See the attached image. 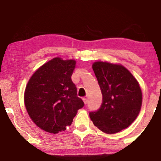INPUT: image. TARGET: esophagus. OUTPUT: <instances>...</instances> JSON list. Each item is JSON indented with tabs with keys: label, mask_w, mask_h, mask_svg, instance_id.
Listing matches in <instances>:
<instances>
[{
	"label": "esophagus",
	"mask_w": 161,
	"mask_h": 161,
	"mask_svg": "<svg viewBox=\"0 0 161 161\" xmlns=\"http://www.w3.org/2000/svg\"><path fill=\"white\" fill-rule=\"evenodd\" d=\"M82 99H83V101H84V103H85V104H87V103H88V100H87L86 98H83Z\"/></svg>",
	"instance_id": "esophagus-1"
}]
</instances>
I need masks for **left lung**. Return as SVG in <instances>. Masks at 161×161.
<instances>
[{"label":"left lung","instance_id":"8db88e82","mask_svg":"<svg viewBox=\"0 0 161 161\" xmlns=\"http://www.w3.org/2000/svg\"><path fill=\"white\" fill-rule=\"evenodd\" d=\"M92 68L102 94L99 108L89 112L94 124L106 133L126 129L138 116L142 92L137 80L122 65L97 62Z\"/></svg>","mask_w":161,"mask_h":161}]
</instances>
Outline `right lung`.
Returning a JSON list of instances; mask_svg holds the SVG:
<instances>
[{
  "mask_svg": "<svg viewBox=\"0 0 161 161\" xmlns=\"http://www.w3.org/2000/svg\"><path fill=\"white\" fill-rule=\"evenodd\" d=\"M75 64L72 59L54 58L40 67L27 84L24 97L27 111L45 131H63L84 106L71 79Z\"/></svg>",
  "mask_w": 161,
  "mask_h": 161,
  "instance_id": "obj_1",
  "label": "right lung"
}]
</instances>
